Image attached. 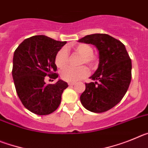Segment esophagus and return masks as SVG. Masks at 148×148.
<instances>
[{"label": "esophagus", "mask_w": 148, "mask_h": 148, "mask_svg": "<svg viewBox=\"0 0 148 148\" xmlns=\"http://www.w3.org/2000/svg\"><path fill=\"white\" fill-rule=\"evenodd\" d=\"M68 84H69V86H74L75 84V83H69Z\"/></svg>", "instance_id": "esophagus-1"}]
</instances>
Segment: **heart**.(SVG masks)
<instances>
[{"label":"heart","instance_id":"heart-1","mask_svg":"<svg viewBox=\"0 0 148 148\" xmlns=\"http://www.w3.org/2000/svg\"><path fill=\"white\" fill-rule=\"evenodd\" d=\"M74 53L80 55L82 58L79 61V64H85L89 68L93 69L96 66L98 62L97 56L93 54V48L87 44H76L73 47ZM69 53L66 48H61L58 50L55 58V62L58 68H64L69 62ZM89 72L87 68L84 66L78 67L68 66L61 71V77L65 82L74 83L86 78Z\"/></svg>","mask_w":148,"mask_h":148}]
</instances>
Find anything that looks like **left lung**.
Listing matches in <instances>:
<instances>
[{
	"label": "left lung",
	"mask_w": 148,
	"mask_h": 148,
	"mask_svg": "<svg viewBox=\"0 0 148 148\" xmlns=\"http://www.w3.org/2000/svg\"><path fill=\"white\" fill-rule=\"evenodd\" d=\"M78 42L93 44L99 50L97 70L85 83L81 95L82 105L93 113H104L121 101L131 82L132 63L125 45L107 34L86 35Z\"/></svg>",
	"instance_id": "8db88e82"
}]
</instances>
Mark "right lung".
<instances>
[{"instance_id":"obj_1","label":"right lung","mask_w":148,"mask_h":148,"mask_svg":"<svg viewBox=\"0 0 148 148\" xmlns=\"http://www.w3.org/2000/svg\"><path fill=\"white\" fill-rule=\"evenodd\" d=\"M66 41H58L45 35L25 39L15 49L12 77L17 94L23 105L37 115H48L61 104L66 82L58 80L46 84L45 76L58 78L55 58Z\"/></svg>"}]
</instances>
